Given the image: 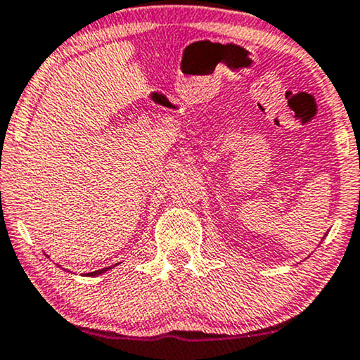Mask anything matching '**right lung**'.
Returning a JSON list of instances; mask_svg holds the SVG:
<instances>
[{"instance_id": "1", "label": "right lung", "mask_w": 360, "mask_h": 360, "mask_svg": "<svg viewBox=\"0 0 360 360\" xmlns=\"http://www.w3.org/2000/svg\"><path fill=\"white\" fill-rule=\"evenodd\" d=\"M115 266V264H114ZM109 269H112V266H109V268H102V269H97V271H92V273H86L84 276H97V274H102V273H107Z\"/></svg>"}]
</instances>
